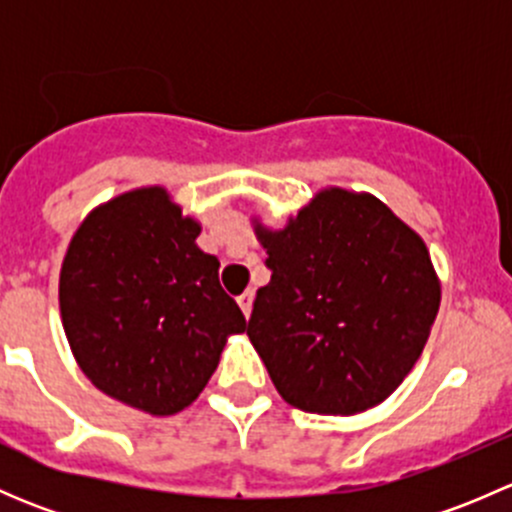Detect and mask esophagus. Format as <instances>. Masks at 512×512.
<instances>
[{"mask_svg": "<svg viewBox=\"0 0 512 512\" xmlns=\"http://www.w3.org/2000/svg\"><path fill=\"white\" fill-rule=\"evenodd\" d=\"M252 302H255V292H252V289H247V292H242L240 297H237V304H240V309L245 317H250L252 314Z\"/></svg>", "mask_w": 512, "mask_h": 512, "instance_id": "esophagus-1", "label": "esophagus"}]
</instances>
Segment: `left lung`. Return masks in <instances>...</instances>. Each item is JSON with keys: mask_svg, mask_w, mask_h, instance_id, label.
Listing matches in <instances>:
<instances>
[{"mask_svg": "<svg viewBox=\"0 0 512 512\" xmlns=\"http://www.w3.org/2000/svg\"><path fill=\"white\" fill-rule=\"evenodd\" d=\"M255 232L272 277L247 337L282 399L329 416L389 399L441 304L421 237L374 195L342 188L322 190L285 230Z\"/></svg>", "mask_w": 512, "mask_h": 512, "instance_id": "obj_1", "label": "left lung"}]
</instances>
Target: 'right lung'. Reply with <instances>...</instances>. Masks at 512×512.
Masks as SVG:
<instances>
[{"mask_svg":"<svg viewBox=\"0 0 512 512\" xmlns=\"http://www.w3.org/2000/svg\"><path fill=\"white\" fill-rule=\"evenodd\" d=\"M198 235L163 188L131 190L81 223L61 265V319L81 371L153 416L193 404L225 339L245 332Z\"/></svg>","mask_w":512,"mask_h":512,"instance_id":"add662e5","label":"right lung"}]
</instances>
